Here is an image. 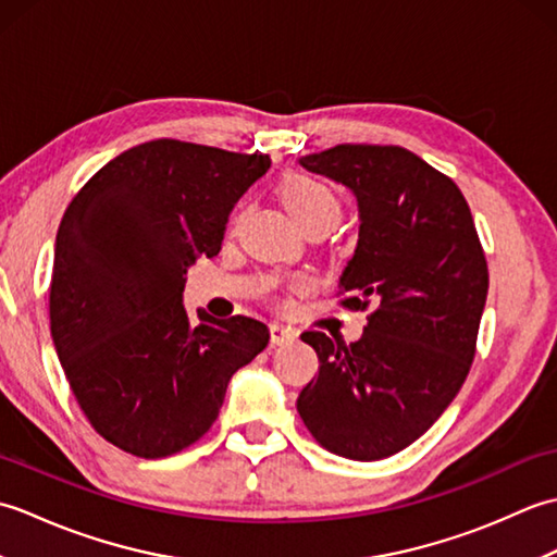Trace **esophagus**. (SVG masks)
I'll list each match as a JSON object with an SVG mask.
<instances>
[{"mask_svg": "<svg viewBox=\"0 0 557 557\" xmlns=\"http://www.w3.org/2000/svg\"><path fill=\"white\" fill-rule=\"evenodd\" d=\"M297 339V330H292V327H285V325H280V323H272L270 325V342L272 345H289V342H294Z\"/></svg>", "mask_w": 557, "mask_h": 557, "instance_id": "1", "label": "esophagus"}]
</instances>
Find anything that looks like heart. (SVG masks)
Wrapping results in <instances>:
<instances>
[{"mask_svg": "<svg viewBox=\"0 0 557 557\" xmlns=\"http://www.w3.org/2000/svg\"><path fill=\"white\" fill-rule=\"evenodd\" d=\"M282 200H285L287 210L292 212V218L297 220L301 227H306L309 222L315 220H339V200L335 196L333 188H330L325 182L315 180L311 174L304 172H294L289 174L285 182H282ZM313 287L311 277L297 275L287 280L282 289L299 294V292H309Z\"/></svg>", "mask_w": 557, "mask_h": 557, "instance_id": "b5f03b06", "label": "heart"}]
</instances>
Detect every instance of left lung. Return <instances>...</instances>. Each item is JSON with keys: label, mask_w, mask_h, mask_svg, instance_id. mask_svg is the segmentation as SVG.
Instances as JSON below:
<instances>
[{"label": "left lung", "mask_w": 557, "mask_h": 557, "mask_svg": "<svg viewBox=\"0 0 557 557\" xmlns=\"http://www.w3.org/2000/svg\"><path fill=\"white\" fill-rule=\"evenodd\" d=\"M301 164L357 194L359 244L337 294L369 323L349 345L321 330L301 335L321 369L297 409L330 453L383 459L429 431L467 381L486 253L459 186L407 148L345 144Z\"/></svg>", "instance_id": "8db88e82"}]
</instances>
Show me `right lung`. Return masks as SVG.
<instances>
[{
    "label": "right lung",
    "mask_w": 557,
    "mask_h": 557,
    "mask_svg": "<svg viewBox=\"0 0 557 557\" xmlns=\"http://www.w3.org/2000/svg\"><path fill=\"white\" fill-rule=\"evenodd\" d=\"M270 168L263 152L158 138L110 160L57 230L50 333L81 411L104 441L160 459L215 423L230 377L268 347L246 315L182 304L186 270L218 256L236 200Z\"/></svg>",
    "instance_id": "right-lung-1"
}]
</instances>
